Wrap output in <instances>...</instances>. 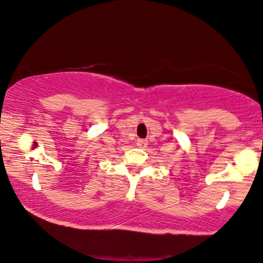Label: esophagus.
Wrapping results in <instances>:
<instances>
[{"mask_svg":"<svg viewBox=\"0 0 263 263\" xmlns=\"http://www.w3.org/2000/svg\"><path fill=\"white\" fill-rule=\"evenodd\" d=\"M147 144H148V142L145 139H139V138H138V139H137V145H138V147L144 148V147H147Z\"/></svg>","mask_w":263,"mask_h":263,"instance_id":"obj_1","label":"esophagus"}]
</instances>
